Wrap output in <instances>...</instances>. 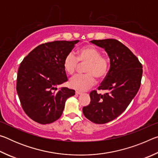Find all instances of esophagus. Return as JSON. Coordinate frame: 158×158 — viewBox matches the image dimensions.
I'll list each match as a JSON object with an SVG mask.
<instances>
[{
    "label": "esophagus",
    "mask_w": 158,
    "mask_h": 158,
    "mask_svg": "<svg viewBox=\"0 0 158 158\" xmlns=\"http://www.w3.org/2000/svg\"><path fill=\"white\" fill-rule=\"evenodd\" d=\"M75 94H76V95H81V94H82V93L79 92V91H76V92H75Z\"/></svg>",
    "instance_id": "1"
}]
</instances>
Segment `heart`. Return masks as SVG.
I'll list each match as a JSON object with an SVG mask.
<instances>
[{
	"label": "heart",
	"mask_w": 158,
	"mask_h": 158,
	"mask_svg": "<svg viewBox=\"0 0 158 158\" xmlns=\"http://www.w3.org/2000/svg\"><path fill=\"white\" fill-rule=\"evenodd\" d=\"M77 58L73 53H68L63 60V67L69 74H73L79 67V61L86 63L84 75H77L69 80L72 89L79 91H85L95 84V78L100 80L105 78L109 71V60L101 52L91 45H85L77 50Z\"/></svg>",
	"instance_id": "obj_1"
}]
</instances>
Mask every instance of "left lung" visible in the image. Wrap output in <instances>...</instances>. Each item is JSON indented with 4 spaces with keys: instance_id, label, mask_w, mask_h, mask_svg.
<instances>
[{
    "instance_id": "left-lung-1",
    "label": "left lung",
    "mask_w": 158,
    "mask_h": 158,
    "mask_svg": "<svg viewBox=\"0 0 158 158\" xmlns=\"http://www.w3.org/2000/svg\"><path fill=\"white\" fill-rule=\"evenodd\" d=\"M90 42L107 53L110 69L98 90L109 93H90V102L83 107L85 118L97 124L106 123L120 116L135 97L141 85L142 65L133 53L114 39L92 40Z\"/></svg>"
}]
</instances>
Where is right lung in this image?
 Listing matches in <instances>:
<instances>
[{"mask_svg": "<svg viewBox=\"0 0 158 158\" xmlns=\"http://www.w3.org/2000/svg\"><path fill=\"white\" fill-rule=\"evenodd\" d=\"M79 40L54 41L37 46L20 64L17 91L25 113L40 124H49L63 114L67 99L75 90L57 86L68 81L63 60Z\"/></svg>", "mask_w": 158, "mask_h": 158, "instance_id": "obj_1", "label": "right lung"}]
</instances>
